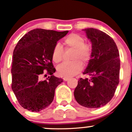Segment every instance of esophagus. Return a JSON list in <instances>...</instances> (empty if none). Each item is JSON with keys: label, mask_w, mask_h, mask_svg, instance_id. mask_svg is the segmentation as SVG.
Segmentation results:
<instances>
[{"label": "esophagus", "mask_w": 132, "mask_h": 132, "mask_svg": "<svg viewBox=\"0 0 132 132\" xmlns=\"http://www.w3.org/2000/svg\"><path fill=\"white\" fill-rule=\"evenodd\" d=\"M68 80H69V78H63V81H68Z\"/></svg>", "instance_id": "1"}]
</instances>
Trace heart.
Returning a JSON list of instances; mask_svg holds the SVG:
<instances>
[{
    "label": "heart",
    "mask_w": 132,
    "mask_h": 132,
    "mask_svg": "<svg viewBox=\"0 0 132 132\" xmlns=\"http://www.w3.org/2000/svg\"><path fill=\"white\" fill-rule=\"evenodd\" d=\"M63 44L66 49L74 50L71 63H63L57 67V72L63 78H70L78 74L83 66L89 63L91 58L92 48L85 43V40L77 33H71L64 38ZM63 47L59 44L54 46L52 51V59L54 63H60L62 60Z\"/></svg>",
    "instance_id": "b5f03b06"
}]
</instances>
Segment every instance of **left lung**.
Instances as JSON below:
<instances>
[{
    "label": "left lung",
    "instance_id": "8db88e82",
    "mask_svg": "<svg viewBox=\"0 0 132 132\" xmlns=\"http://www.w3.org/2000/svg\"><path fill=\"white\" fill-rule=\"evenodd\" d=\"M92 43V56L74 95L80 105L96 109L106 105L112 99L119 83L120 63L116 43L110 36L93 28L82 30Z\"/></svg>",
    "mask_w": 132,
    "mask_h": 132
}]
</instances>
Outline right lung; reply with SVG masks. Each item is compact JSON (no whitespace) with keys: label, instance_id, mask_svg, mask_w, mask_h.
I'll use <instances>...</instances> for the list:
<instances>
[{"label":"right lung","instance_id":"right-lung-1","mask_svg":"<svg viewBox=\"0 0 132 132\" xmlns=\"http://www.w3.org/2000/svg\"><path fill=\"white\" fill-rule=\"evenodd\" d=\"M68 33L37 28L28 31L16 44L13 53L12 89L24 109L40 112L53 101L55 89L63 79L53 75L56 69L52 51L57 41ZM45 70L51 76L42 81Z\"/></svg>","mask_w":132,"mask_h":132}]
</instances>
